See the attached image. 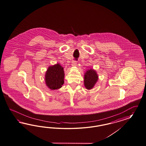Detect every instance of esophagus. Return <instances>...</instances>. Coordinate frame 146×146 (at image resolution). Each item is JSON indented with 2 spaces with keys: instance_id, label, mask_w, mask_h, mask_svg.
Returning a JSON list of instances; mask_svg holds the SVG:
<instances>
[{
  "instance_id": "obj_1",
  "label": "esophagus",
  "mask_w": 146,
  "mask_h": 146,
  "mask_svg": "<svg viewBox=\"0 0 146 146\" xmlns=\"http://www.w3.org/2000/svg\"><path fill=\"white\" fill-rule=\"evenodd\" d=\"M77 64V61L76 60H73L72 62V66H75Z\"/></svg>"
}]
</instances>
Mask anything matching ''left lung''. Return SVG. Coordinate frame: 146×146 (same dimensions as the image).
Instances as JSON below:
<instances>
[{"label": "left lung", "instance_id": "obj_1", "mask_svg": "<svg viewBox=\"0 0 146 146\" xmlns=\"http://www.w3.org/2000/svg\"><path fill=\"white\" fill-rule=\"evenodd\" d=\"M98 79V76L96 71L94 70H89L87 71L84 75V83L87 89H91L95 86Z\"/></svg>", "mask_w": 146, "mask_h": 146}]
</instances>
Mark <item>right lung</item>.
Here are the masks:
<instances>
[{
	"label": "right lung",
	"mask_w": 146,
	"mask_h": 146,
	"mask_svg": "<svg viewBox=\"0 0 146 146\" xmlns=\"http://www.w3.org/2000/svg\"><path fill=\"white\" fill-rule=\"evenodd\" d=\"M64 78L63 67L59 64L48 68L46 73L45 81L46 85L51 90L58 89L62 87Z\"/></svg>",
	"instance_id": "right-lung-1"
}]
</instances>
